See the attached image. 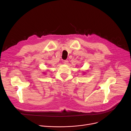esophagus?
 Masks as SVG:
<instances>
[{
	"mask_svg": "<svg viewBox=\"0 0 131 131\" xmlns=\"http://www.w3.org/2000/svg\"><path fill=\"white\" fill-rule=\"evenodd\" d=\"M68 62H69V61H68V60H64L63 61V63L65 64H68Z\"/></svg>",
	"mask_w": 131,
	"mask_h": 131,
	"instance_id": "34e87169",
	"label": "esophagus"
}]
</instances>
